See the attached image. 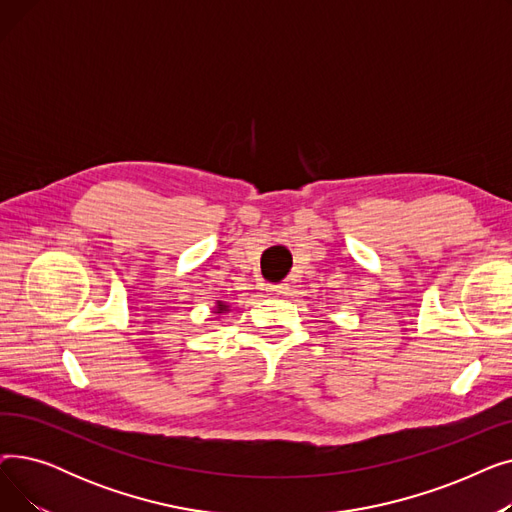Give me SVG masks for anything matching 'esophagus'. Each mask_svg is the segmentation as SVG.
I'll return each mask as SVG.
<instances>
[{"mask_svg":"<svg viewBox=\"0 0 512 512\" xmlns=\"http://www.w3.org/2000/svg\"><path fill=\"white\" fill-rule=\"evenodd\" d=\"M267 292H274V294H286L288 292V284L286 282H280V284H267L265 286Z\"/></svg>","mask_w":512,"mask_h":512,"instance_id":"34e87169","label":"esophagus"}]
</instances>
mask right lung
I'll use <instances>...</instances> for the list:
<instances>
[{
    "instance_id": "add662e5",
    "label": "right lung",
    "mask_w": 512,
    "mask_h": 512,
    "mask_svg": "<svg viewBox=\"0 0 512 512\" xmlns=\"http://www.w3.org/2000/svg\"><path fill=\"white\" fill-rule=\"evenodd\" d=\"M222 311H228V305H224V303H218V313H222Z\"/></svg>"
}]
</instances>
